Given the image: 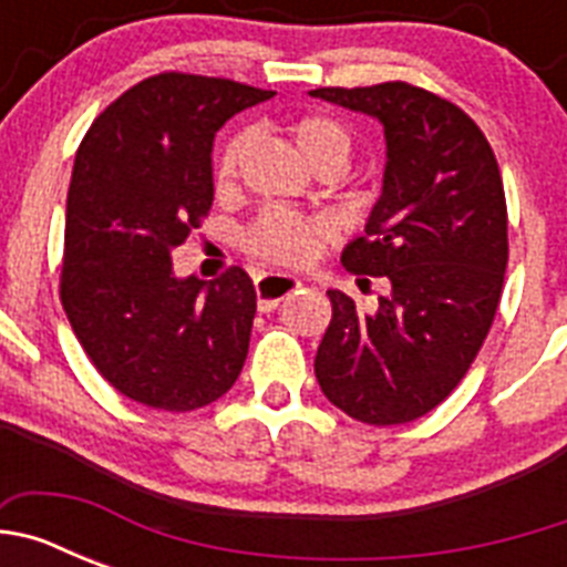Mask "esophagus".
<instances>
[{"label": "esophagus", "instance_id": "obj_1", "mask_svg": "<svg viewBox=\"0 0 567 567\" xmlns=\"http://www.w3.org/2000/svg\"><path fill=\"white\" fill-rule=\"evenodd\" d=\"M303 287V280L295 278L287 272H264L255 278V292H258V307L264 312L275 309L284 298H289L292 292Z\"/></svg>", "mask_w": 567, "mask_h": 567}]
</instances>
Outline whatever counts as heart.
I'll use <instances>...</instances> for the list:
<instances>
[{
  "label": "heart",
  "mask_w": 567,
  "mask_h": 567,
  "mask_svg": "<svg viewBox=\"0 0 567 567\" xmlns=\"http://www.w3.org/2000/svg\"><path fill=\"white\" fill-rule=\"evenodd\" d=\"M289 130H292L295 147L309 164L320 162V158H338L346 167L352 142L338 122H332L327 115H300ZM244 144H247L244 133L229 135L221 144V150L215 155V182L224 184L233 178ZM315 240H318V233L307 218L287 213V209H272V213L260 215L258 224L249 229L247 247L249 252L278 260V264H303L315 252Z\"/></svg>",
  "instance_id": "obj_1"
}]
</instances>
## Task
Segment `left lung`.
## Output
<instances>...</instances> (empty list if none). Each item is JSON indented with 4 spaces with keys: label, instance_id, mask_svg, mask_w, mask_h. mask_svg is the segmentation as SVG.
<instances>
[{
    "label": "left lung",
    "instance_id": "obj_1",
    "mask_svg": "<svg viewBox=\"0 0 567 567\" xmlns=\"http://www.w3.org/2000/svg\"><path fill=\"white\" fill-rule=\"evenodd\" d=\"M309 96L378 118L383 189L346 269L389 280L374 312L329 289L315 378L360 423H412L465 378L497 315L508 264L503 178L483 130L423 87H318Z\"/></svg>",
    "mask_w": 567,
    "mask_h": 567
}]
</instances>
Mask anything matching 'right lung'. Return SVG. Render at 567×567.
<instances>
[{"instance_id":"add662e5","label":"right lung","mask_w":567,"mask_h":567,"mask_svg":"<svg viewBox=\"0 0 567 567\" xmlns=\"http://www.w3.org/2000/svg\"><path fill=\"white\" fill-rule=\"evenodd\" d=\"M229 79L158 73L84 135L64 218L62 307L87 358L124 398L193 412L233 389L249 352L252 278H178L173 249L213 207L215 133L272 99Z\"/></svg>"}]
</instances>
